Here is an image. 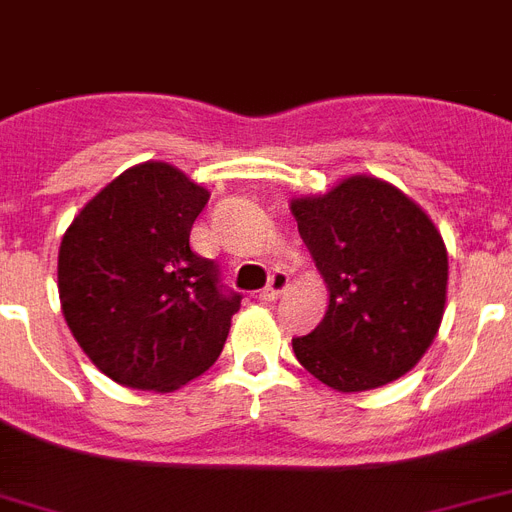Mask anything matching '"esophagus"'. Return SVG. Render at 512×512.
<instances>
[{
    "label": "esophagus",
    "instance_id": "34e87169",
    "mask_svg": "<svg viewBox=\"0 0 512 512\" xmlns=\"http://www.w3.org/2000/svg\"><path fill=\"white\" fill-rule=\"evenodd\" d=\"M287 287H289V276L284 271H273V276H271V281H268V287L263 289V292H260V297H263V300H279L281 295H284V292H287Z\"/></svg>",
    "mask_w": 512,
    "mask_h": 512
}]
</instances>
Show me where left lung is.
<instances>
[{
  "mask_svg": "<svg viewBox=\"0 0 512 512\" xmlns=\"http://www.w3.org/2000/svg\"><path fill=\"white\" fill-rule=\"evenodd\" d=\"M292 215L329 287L324 321L292 337L297 361L340 393L398 380L444 319L449 260L436 225L398 188L366 175L295 199Z\"/></svg>",
  "mask_w": 512,
  "mask_h": 512,
  "instance_id": "1",
  "label": "left lung"
}]
</instances>
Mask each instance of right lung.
I'll use <instances>...</instances> for the list:
<instances>
[{
    "label": "right lung",
    "mask_w": 512,
    "mask_h": 512,
    "mask_svg": "<svg viewBox=\"0 0 512 512\" xmlns=\"http://www.w3.org/2000/svg\"><path fill=\"white\" fill-rule=\"evenodd\" d=\"M209 193L164 162L108 183L60 241L63 316L92 364L127 388L170 393L215 364L241 295L191 249Z\"/></svg>",
    "instance_id": "1"
}]
</instances>
